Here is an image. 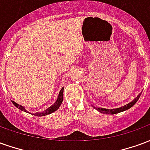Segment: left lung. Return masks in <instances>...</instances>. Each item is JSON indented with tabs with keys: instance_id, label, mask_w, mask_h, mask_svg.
<instances>
[{
	"instance_id": "obj_1",
	"label": "left lung",
	"mask_w": 150,
	"mask_h": 150,
	"mask_svg": "<svg viewBox=\"0 0 150 150\" xmlns=\"http://www.w3.org/2000/svg\"><path fill=\"white\" fill-rule=\"evenodd\" d=\"M141 94H142V93H140V94H139L133 100L131 101L130 103H129L128 104H126V105H124V106H122V107L120 108H113V109H107V108H95L97 111H99L100 112L104 113V114H111V115H112V114H116V113L121 112L128 110L130 108H132V106L137 103V101L139 100V98L141 96Z\"/></svg>"
}]
</instances>
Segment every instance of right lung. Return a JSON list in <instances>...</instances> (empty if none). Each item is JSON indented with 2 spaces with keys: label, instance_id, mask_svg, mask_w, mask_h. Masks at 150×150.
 I'll return each mask as SVG.
<instances>
[{
  "label": "right lung",
  "instance_id": "obj_1",
  "mask_svg": "<svg viewBox=\"0 0 150 150\" xmlns=\"http://www.w3.org/2000/svg\"><path fill=\"white\" fill-rule=\"evenodd\" d=\"M62 100H63V88L61 89V91H60V92H59V96H58V99H57V100H56V102L54 103V104H53V105H51L50 107L46 109L45 111H43V112H41L32 113V114L34 115V116H46V115H49V114H50V113L54 112H55L56 110H58V109H59V106H60L61 104L62 103ZM12 103L14 104V106H16L18 108H19L20 110L29 113V112L25 110L23 106H21V105H20V104L15 103L14 101H12Z\"/></svg>",
  "mask_w": 150,
  "mask_h": 150
}]
</instances>
